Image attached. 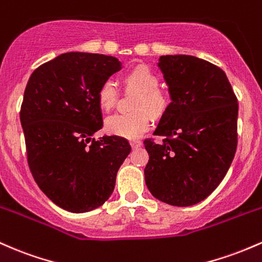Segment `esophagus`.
I'll return each instance as SVG.
<instances>
[{
	"mask_svg": "<svg viewBox=\"0 0 262 262\" xmlns=\"http://www.w3.org/2000/svg\"><path fill=\"white\" fill-rule=\"evenodd\" d=\"M130 145L132 148H139V147H141V145H142V142H141L140 140H132L130 141Z\"/></svg>",
	"mask_w": 262,
	"mask_h": 262,
	"instance_id": "34e87169",
	"label": "esophagus"
}]
</instances>
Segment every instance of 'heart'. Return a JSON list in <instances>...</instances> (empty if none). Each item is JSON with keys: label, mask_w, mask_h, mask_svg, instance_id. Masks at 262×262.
<instances>
[{"label": "heart", "mask_w": 262, "mask_h": 262, "mask_svg": "<svg viewBox=\"0 0 262 262\" xmlns=\"http://www.w3.org/2000/svg\"><path fill=\"white\" fill-rule=\"evenodd\" d=\"M126 88L137 90L139 94L135 98L132 113L114 114L105 121V127L108 134L123 139L135 140L140 137L149 127V114L154 117H161L169 106V96L163 90L158 89L157 75L145 66L135 67L123 76ZM117 92L116 84L113 80L104 81L100 86L98 99L100 106L110 110L116 104Z\"/></svg>", "instance_id": "b5f03b06"}]
</instances>
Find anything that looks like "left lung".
<instances>
[{"mask_svg":"<svg viewBox=\"0 0 262 262\" xmlns=\"http://www.w3.org/2000/svg\"><path fill=\"white\" fill-rule=\"evenodd\" d=\"M169 106L145 140L146 186L158 201L189 207L219 186L237 146V99L219 67L193 55H162Z\"/></svg>","mask_w":262,"mask_h":262,"instance_id":"left-lung-1","label":"left lung"}]
</instances>
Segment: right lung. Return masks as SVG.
Segmentation results:
<instances>
[{
    "label": "right lung",
    "mask_w": 262,
    "mask_h": 262,
    "mask_svg": "<svg viewBox=\"0 0 262 262\" xmlns=\"http://www.w3.org/2000/svg\"><path fill=\"white\" fill-rule=\"evenodd\" d=\"M121 68L110 55L64 53L38 67L26 86L19 119L29 169L64 210L85 213L104 204L130 154L122 137L92 139L102 128L100 86Z\"/></svg>",
    "instance_id": "obj_1"
}]
</instances>
